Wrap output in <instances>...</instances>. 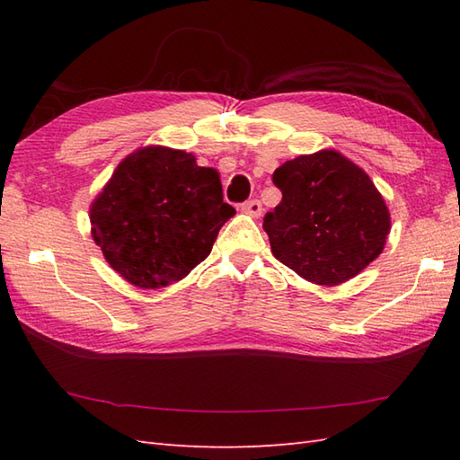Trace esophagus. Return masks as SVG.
Segmentation results:
<instances>
[{"label":"esophagus","mask_w":460,"mask_h":460,"mask_svg":"<svg viewBox=\"0 0 460 460\" xmlns=\"http://www.w3.org/2000/svg\"><path fill=\"white\" fill-rule=\"evenodd\" d=\"M241 209L249 213V215H252V217H259V215L262 213V203L259 199H249V201L241 205Z\"/></svg>","instance_id":"esophagus-1"}]
</instances>
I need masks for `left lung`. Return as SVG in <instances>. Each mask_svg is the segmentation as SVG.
<instances>
[{
  "instance_id": "1",
  "label": "left lung",
  "mask_w": 460,
  "mask_h": 460,
  "mask_svg": "<svg viewBox=\"0 0 460 460\" xmlns=\"http://www.w3.org/2000/svg\"><path fill=\"white\" fill-rule=\"evenodd\" d=\"M282 201L265 215L270 251L316 285L356 277L384 251L389 211L374 181L334 150L282 164L272 173Z\"/></svg>"
}]
</instances>
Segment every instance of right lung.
I'll list each match as a JSON object with an SVG mask.
<instances>
[{
	"label": "right lung",
	"mask_w": 460,
	"mask_h": 460,
	"mask_svg": "<svg viewBox=\"0 0 460 460\" xmlns=\"http://www.w3.org/2000/svg\"><path fill=\"white\" fill-rule=\"evenodd\" d=\"M219 173L191 154L150 146L128 155L91 208L93 237L109 265L140 288L181 280L209 255L223 223Z\"/></svg>",
	"instance_id": "add662e5"
}]
</instances>
